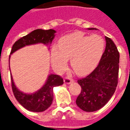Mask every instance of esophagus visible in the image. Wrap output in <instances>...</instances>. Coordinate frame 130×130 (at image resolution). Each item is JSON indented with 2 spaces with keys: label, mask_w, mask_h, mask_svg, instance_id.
Wrapping results in <instances>:
<instances>
[{
  "label": "esophagus",
  "mask_w": 130,
  "mask_h": 130,
  "mask_svg": "<svg viewBox=\"0 0 130 130\" xmlns=\"http://www.w3.org/2000/svg\"><path fill=\"white\" fill-rule=\"evenodd\" d=\"M74 82V79L70 78V77H69V76H66L65 79H64V82H65V84H71L72 82Z\"/></svg>",
  "instance_id": "34e87169"
}]
</instances>
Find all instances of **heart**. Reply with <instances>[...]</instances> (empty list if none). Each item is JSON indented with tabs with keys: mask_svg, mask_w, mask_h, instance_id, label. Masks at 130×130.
<instances>
[{
	"mask_svg": "<svg viewBox=\"0 0 130 130\" xmlns=\"http://www.w3.org/2000/svg\"><path fill=\"white\" fill-rule=\"evenodd\" d=\"M105 48V41L98 35H84L82 32L68 35L60 40L59 46L51 49V60L55 66L65 67L67 58H70V65L79 75L88 74L94 70Z\"/></svg>",
	"mask_w": 130,
	"mask_h": 130,
	"instance_id": "obj_1",
	"label": "heart"
}]
</instances>
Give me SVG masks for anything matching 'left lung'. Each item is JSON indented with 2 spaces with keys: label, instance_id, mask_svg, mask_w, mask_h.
I'll return each instance as SVG.
<instances>
[{
  "label": "left lung",
  "instance_id": "left-lung-1",
  "mask_svg": "<svg viewBox=\"0 0 130 130\" xmlns=\"http://www.w3.org/2000/svg\"><path fill=\"white\" fill-rule=\"evenodd\" d=\"M94 29L96 28H88ZM105 50L97 68L86 77L77 81L82 90L76 104L84 111H95L103 107L117 87L120 54L110 38L105 37Z\"/></svg>",
  "mask_w": 130,
  "mask_h": 130
}]
</instances>
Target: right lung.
Returning <instances> with one entry per match:
<instances>
[{
	"label": "right lung",
	"instance_id": "add662e5",
	"mask_svg": "<svg viewBox=\"0 0 130 130\" xmlns=\"http://www.w3.org/2000/svg\"><path fill=\"white\" fill-rule=\"evenodd\" d=\"M56 32V30L53 29L35 30L15 42L13 44L10 54H12L18 49L27 45L38 43H42L44 44H51L55 37ZM11 82L14 95L21 106L30 111L42 112L51 106L54 98L53 88L62 85L63 84V79L59 75L50 74L42 87L37 92L31 94L24 93L19 90L14 85L12 74Z\"/></svg>",
	"mask_w": 130,
	"mask_h": 130
}]
</instances>
